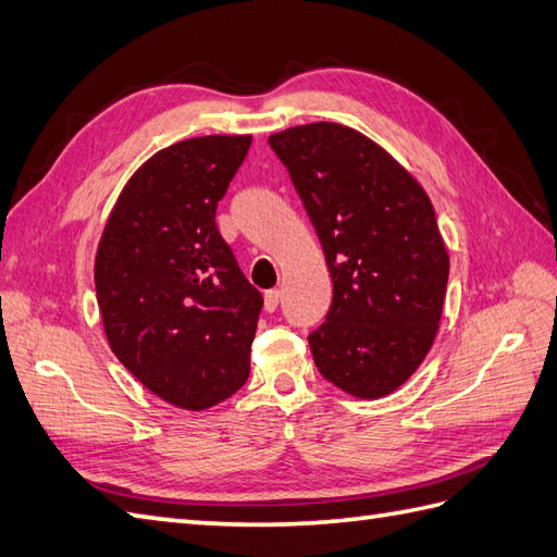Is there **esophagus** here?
<instances>
[{
	"mask_svg": "<svg viewBox=\"0 0 557 557\" xmlns=\"http://www.w3.org/2000/svg\"><path fill=\"white\" fill-rule=\"evenodd\" d=\"M278 302H281V293L278 290H267L264 293V309L267 311H274L278 307Z\"/></svg>",
	"mask_w": 557,
	"mask_h": 557,
	"instance_id": "esophagus-1",
	"label": "esophagus"
}]
</instances>
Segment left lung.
<instances>
[{"label":"left lung","mask_w":557,"mask_h":557,"mask_svg":"<svg viewBox=\"0 0 557 557\" xmlns=\"http://www.w3.org/2000/svg\"><path fill=\"white\" fill-rule=\"evenodd\" d=\"M333 278L325 321L309 335L325 381L381 399L423 363L440 329L449 252L435 208L383 146L337 122L276 132Z\"/></svg>","instance_id":"8db88e82"}]
</instances>
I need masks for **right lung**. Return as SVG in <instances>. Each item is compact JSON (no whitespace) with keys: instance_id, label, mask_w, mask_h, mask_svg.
Returning a JSON list of instances; mask_svg holds the SVG:
<instances>
[{"instance_id":"right-lung-1","label":"right lung","mask_w":557,"mask_h":557,"mask_svg":"<svg viewBox=\"0 0 557 557\" xmlns=\"http://www.w3.org/2000/svg\"><path fill=\"white\" fill-rule=\"evenodd\" d=\"M250 134L176 141L129 176L99 240L94 283L122 366L176 409L243 387L262 295L214 222Z\"/></svg>"}]
</instances>
